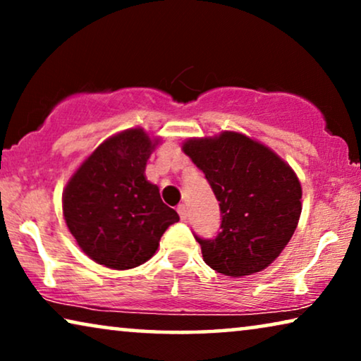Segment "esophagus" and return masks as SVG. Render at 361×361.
Segmentation results:
<instances>
[{
    "instance_id": "1",
    "label": "esophagus",
    "mask_w": 361,
    "mask_h": 361,
    "mask_svg": "<svg viewBox=\"0 0 361 361\" xmlns=\"http://www.w3.org/2000/svg\"><path fill=\"white\" fill-rule=\"evenodd\" d=\"M177 214H179L180 220H187V207L184 204H180L177 207Z\"/></svg>"
}]
</instances>
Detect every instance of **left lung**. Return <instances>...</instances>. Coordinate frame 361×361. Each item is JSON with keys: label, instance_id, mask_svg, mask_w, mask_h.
Instances as JSON below:
<instances>
[{"label": "left lung", "instance_id": "obj_1", "mask_svg": "<svg viewBox=\"0 0 361 361\" xmlns=\"http://www.w3.org/2000/svg\"><path fill=\"white\" fill-rule=\"evenodd\" d=\"M182 151L220 202L219 235L195 236L205 263L231 278L268 268L293 238L302 210L295 172L268 146L236 131L192 137Z\"/></svg>", "mask_w": 361, "mask_h": 361}]
</instances>
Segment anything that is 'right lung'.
<instances>
[{
    "label": "right lung",
    "mask_w": 361,
    "mask_h": 361,
    "mask_svg": "<svg viewBox=\"0 0 361 361\" xmlns=\"http://www.w3.org/2000/svg\"><path fill=\"white\" fill-rule=\"evenodd\" d=\"M159 140L141 128L103 141L73 172L62 195L67 228L83 253L111 269H131L156 253L169 225L179 221L146 179Z\"/></svg>",
    "instance_id": "add662e5"
}]
</instances>
